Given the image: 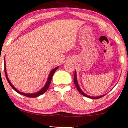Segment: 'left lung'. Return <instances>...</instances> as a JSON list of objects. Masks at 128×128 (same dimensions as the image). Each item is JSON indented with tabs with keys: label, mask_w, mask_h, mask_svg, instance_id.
<instances>
[{
	"label": "left lung",
	"mask_w": 128,
	"mask_h": 128,
	"mask_svg": "<svg viewBox=\"0 0 128 128\" xmlns=\"http://www.w3.org/2000/svg\"><path fill=\"white\" fill-rule=\"evenodd\" d=\"M74 84H75L76 86V88H77V90H78V92H79L82 94V95L85 96V97H88V98H92V99H98V98H102V97H103V96H104V95H103V96H98V97H91V96H89L86 95V94H84V93L81 90H80L79 86H78V83H77V77H76V71H75V74H74Z\"/></svg>",
	"instance_id": "obj_1"
}]
</instances>
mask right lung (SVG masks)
I'll return each instance as SVG.
<instances>
[{
    "mask_svg": "<svg viewBox=\"0 0 128 128\" xmlns=\"http://www.w3.org/2000/svg\"><path fill=\"white\" fill-rule=\"evenodd\" d=\"M57 68H58V67H56V68H55L54 69V70H52V71H51V72H50V75H49V77H48V81H47L46 83V84L45 85V86L42 89L40 90V91H39L38 92H37L36 93H34V94H25V93H22V92H19L18 91V90H17L16 89L14 88L13 86H12V84H11V82H10L9 79H8V77H7V74H6V68H5V64H4V70H5V76H6V79L8 80V83H9V84H10V86H11V87L12 88V89L14 90L15 91H16L17 92L19 93V94H22V95L23 96H25L26 97H32V98H34V97H38V96L42 95V94H44V93L46 91L48 90V89L49 88V86H50V83H51V80H52V76L53 74H54V73L57 70Z\"/></svg>",
    "mask_w": 128,
    "mask_h": 128,
    "instance_id": "right-lung-1",
    "label": "right lung"
}]
</instances>
